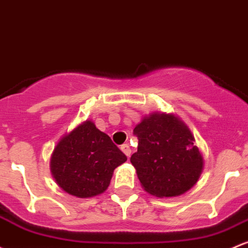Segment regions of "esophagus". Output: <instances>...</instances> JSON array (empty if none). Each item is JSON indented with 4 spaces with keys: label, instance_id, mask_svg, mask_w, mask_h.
I'll use <instances>...</instances> for the list:
<instances>
[{
    "label": "esophagus",
    "instance_id": "obj_1",
    "mask_svg": "<svg viewBox=\"0 0 248 248\" xmlns=\"http://www.w3.org/2000/svg\"><path fill=\"white\" fill-rule=\"evenodd\" d=\"M120 149H121V151L124 152V153L126 154L127 156L129 157V155H130V147H129L128 145H127V143H124V145L120 147Z\"/></svg>",
    "mask_w": 248,
    "mask_h": 248
}]
</instances>
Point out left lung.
Wrapping results in <instances>:
<instances>
[{
	"label": "left lung",
	"mask_w": 248,
	"mask_h": 248,
	"mask_svg": "<svg viewBox=\"0 0 248 248\" xmlns=\"http://www.w3.org/2000/svg\"><path fill=\"white\" fill-rule=\"evenodd\" d=\"M134 135L138 152L130 162L147 193L178 197L197 184L205 161L194 135L178 115L153 111L135 126Z\"/></svg>",
	"instance_id": "1"
}]
</instances>
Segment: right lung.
Instances as JSON below:
<instances>
[{
    "label": "right lung",
    "mask_w": 248,
    "mask_h": 248,
    "mask_svg": "<svg viewBox=\"0 0 248 248\" xmlns=\"http://www.w3.org/2000/svg\"><path fill=\"white\" fill-rule=\"evenodd\" d=\"M127 156L106 133L86 120L59 140L50 156L51 175L68 194L92 198L109 186L114 170Z\"/></svg>",
    "instance_id": "add662e5"
}]
</instances>
